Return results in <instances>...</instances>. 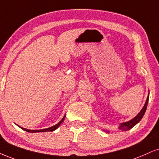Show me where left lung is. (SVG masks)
I'll return each mask as SVG.
<instances>
[{"label":"left lung","instance_id":"left-lung-1","mask_svg":"<svg viewBox=\"0 0 159 159\" xmlns=\"http://www.w3.org/2000/svg\"><path fill=\"white\" fill-rule=\"evenodd\" d=\"M148 100H149V94H148V98H147L146 102H145V103H144L143 108H142L141 111L139 112V114H137V115H136L135 117H134L132 120H129V121L120 123L119 127H118V129H120V130H123V131H127V130H130V128L134 127V126H135L138 123V122H139L140 120L142 119V117H143L144 114L146 111L147 106H148ZM103 130V131L106 132V133H109V131L107 130Z\"/></svg>","mask_w":159,"mask_h":159}]
</instances>
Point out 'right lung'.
<instances>
[{
	"mask_svg": "<svg viewBox=\"0 0 159 159\" xmlns=\"http://www.w3.org/2000/svg\"><path fill=\"white\" fill-rule=\"evenodd\" d=\"M65 115L63 116V118H62V119L60 120V122H58L57 124L56 125H53V126H51V127H50V128H45V129H40V130H29V129H27V128H23V127H20V126H19V125H17L18 126V127H20V128H22V129L23 130H25V131H27V132H29V133H38V132H47V131H53V130H56L60 126V125L61 124V122H64V120H65Z\"/></svg>",
	"mask_w": 159,
	"mask_h": 159,
	"instance_id": "right-lung-1",
	"label": "right lung"
}]
</instances>
